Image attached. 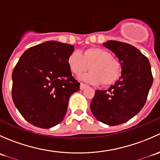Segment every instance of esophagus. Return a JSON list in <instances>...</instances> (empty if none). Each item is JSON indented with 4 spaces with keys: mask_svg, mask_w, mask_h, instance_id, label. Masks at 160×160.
<instances>
[{
    "mask_svg": "<svg viewBox=\"0 0 160 160\" xmlns=\"http://www.w3.org/2000/svg\"><path fill=\"white\" fill-rule=\"evenodd\" d=\"M87 87H88V85L84 84V83H80V90H83V89H85V88H86Z\"/></svg>",
    "mask_w": 160,
    "mask_h": 160,
    "instance_id": "obj_1",
    "label": "esophagus"
}]
</instances>
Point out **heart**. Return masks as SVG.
Segmentation results:
<instances>
[{"instance_id":"b5f03b06","label":"heart","mask_w":160,"mask_h":160,"mask_svg":"<svg viewBox=\"0 0 160 160\" xmlns=\"http://www.w3.org/2000/svg\"><path fill=\"white\" fill-rule=\"evenodd\" d=\"M67 63L76 75H80L90 68L91 71L81 78L93 84L102 83L104 86H110L122 75V65L118 59L101 48H88L83 55L80 52H72L67 59Z\"/></svg>"}]
</instances>
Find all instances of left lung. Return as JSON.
<instances>
[{"mask_svg": "<svg viewBox=\"0 0 160 160\" xmlns=\"http://www.w3.org/2000/svg\"><path fill=\"white\" fill-rule=\"evenodd\" d=\"M103 46L118 58L122 75L108 90H96L90 110L99 122L114 126L128 122L142 110L153 77L149 59L135 46L114 40Z\"/></svg>", "mask_w": 160, "mask_h": 160, "instance_id": "left-lung-1", "label": "left lung"}]
</instances>
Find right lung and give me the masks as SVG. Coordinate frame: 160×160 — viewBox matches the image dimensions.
<instances>
[{
	"label": "right lung",
	"mask_w": 160,
	"mask_h": 160,
	"mask_svg": "<svg viewBox=\"0 0 160 160\" xmlns=\"http://www.w3.org/2000/svg\"><path fill=\"white\" fill-rule=\"evenodd\" d=\"M72 45L48 41L32 46L12 72V99L24 118L49 128L64 118L70 97L80 90L67 63Z\"/></svg>",
	"instance_id": "add662e5"
}]
</instances>
